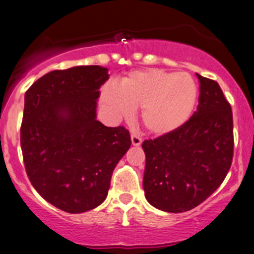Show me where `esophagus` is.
<instances>
[{"instance_id": "esophagus-1", "label": "esophagus", "mask_w": 254, "mask_h": 254, "mask_svg": "<svg viewBox=\"0 0 254 254\" xmlns=\"http://www.w3.org/2000/svg\"><path fill=\"white\" fill-rule=\"evenodd\" d=\"M131 143H132L133 146H139L142 144V138L136 135H131Z\"/></svg>"}]
</instances>
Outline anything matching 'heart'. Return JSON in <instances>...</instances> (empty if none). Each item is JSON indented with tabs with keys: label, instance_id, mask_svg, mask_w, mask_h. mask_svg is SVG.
Here are the masks:
<instances>
[{
	"label": "heart",
	"instance_id": "heart-1",
	"mask_svg": "<svg viewBox=\"0 0 254 254\" xmlns=\"http://www.w3.org/2000/svg\"><path fill=\"white\" fill-rule=\"evenodd\" d=\"M100 102L115 119L129 118L133 109H140L145 130L151 135L164 136L179 130L193 115L197 86L187 73L140 69L130 73L118 85H104Z\"/></svg>",
	"mask_w": 254,
	"mask_h": 254
}]
</instances>
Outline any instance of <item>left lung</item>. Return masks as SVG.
Wrapping results in <instances>:
<instances>
[{
    "label": "left lung",
    "mask_w": 254,
    "mask_h": 254,
    "mask_svg": "<svg viewBox=\"0 0 254 254\" xmlns=\"http://www.w3.org/2000/svg\"><path fill=\"white\" fill-rule=\"evenodd\" d=\"M197 110L179 130L146 139L143 188L155 208L168 213L193 209L227 175L233 158V117L219 84L196 74Z\"/></svg>",
    "instance_id": "obj_1"
}]
</instances>
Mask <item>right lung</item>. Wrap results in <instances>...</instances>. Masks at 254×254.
Wrapping results in <instances>:
<instances>
[{"mask_svg": "<svg viewBox=\"0 0 254 254\" xmlns=\"http://www.w3.org/2000/svg\"><path fill=\"white\" fill-rule=\"evenodd\" d=\"M100 66L52 71L24 94L21 149L33 187L54 207L77 214L104 202L115 167L129 150L123 127L97 121Z\"/></svg>", "mask_w": 254, "mask_h": 254, "instance_id": "right-lung-1", "label": "right lung"}]
</instances>
